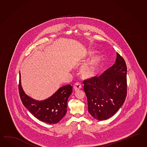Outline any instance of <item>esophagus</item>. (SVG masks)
Returning <instances> with one entry per match:
<instances>
[{"instance_id": "1", "label": "esophagus", "mask_w": 147, "mask_h": 147, "mask_svg": "<svg viewBox=\"0 0 147 147\" xmlns=\"http://www.w3.org/2000/svg\"><path fill=\"white\" fill-rule=\"evenodd\" d=\"M82 88L81 85L79 83H75V84L73 86V89L74 90V91H78L79 90L81 89Z\"/></svg>"}]
</instances>
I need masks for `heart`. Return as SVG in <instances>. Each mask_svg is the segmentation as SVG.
<instances>
[{
  "label": "heart",
  "instance_id": "1",
  "mask_svg": "<svg viewBox=\"0 0 147 147\" xmlns=\"http://www.w3.org/2000/svg\"><path fill=\"white\" fill-rule=\"evenodd\" d=\"M94 53L95 51L94 50H89L88 51L87 55L88 56H91ZM102 59V56L98 55L93 58L89 63L83 66L81 68V74L83 79L86 80L92 79L97 75L100 63Z\"/></svg>",
  "mask_w": 147,
  "mask_h": 147
}]
</instances>
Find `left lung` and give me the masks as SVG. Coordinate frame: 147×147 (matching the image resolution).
I'll list each match as a JSON object with an SVG mask.
<instances>
[{
	"label": "left lung",
	"mask_w": 147,
	"mask_h": 147,
	"mask_svg": "<svg viewBox=\"0 0 147 147\" xmlns=\"http://www.w3.org/2000/svg\"><path fill=\"white\" fill-rule=\"evenodd\" d=\"M127 67L117 53L116 62L99 77L83 82L88 111L96 119L103 121L114 115L122 107L127 94Z\"/></svg>",
	"instance_id": "obj_1"
}]
</instances>
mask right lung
<instances>
[{
  "label": "right lung",
  "mask_w": 147,
  "mask_h": 147,
  "mask_svg": "<svg viewBox=\"0 0 147 147\" xmlns=\"http://www.w3.org/2000/svg\"><path fill=\"white\" fill-rule=\"evenodd\" d=\"M18 90L22 103L35 117L42 122L54 124L59 122L66 114L67 100L72 93V86L67 84L61 87L45 100H35L23 91L20 73Z\"/></svg>",
  "instance_id": "right-lung-1"
}]
</instances>
